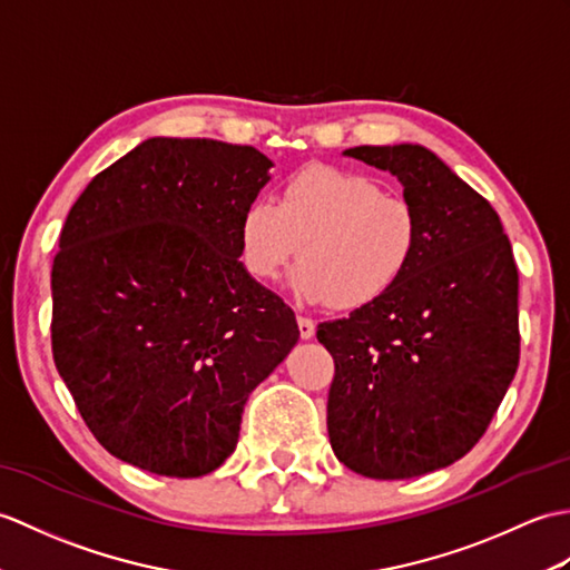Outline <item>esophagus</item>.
Returning <instances> with one entry per match:
<instances>
[{
    "label": "esophagus",
    "mask_w": 570,
    "mask_h": 570,
    "mask_svg": "<svg viewBox=\"0 0 570 570\" xmlns=\"http://www.w3.org/2000/svg\"><path fill=\"white\" fill-rule=\"evenodd\" d=\"M298 333L303 340H311L315 335V323L311 321V317L298 315Z\"/></svg>",
    "instance_id": "esophagus-1"
}]
</instances>
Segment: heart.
<instances>
[{
    "label": "heart",
    "mask_w": 570,
    "mask_h": 570,
    "mask_svg": "<svg viewBox=\"0 0 570 570\" xmlns=\"http://www.w3.org/2000/svg\"><path fill=\"white\" fill-rule=\"evenodd\" d=\"M417 245L420 216L405 196L360 171L323 165L291 177L279 206L255 198L240 218V255L249 276L274 282L301 253L288 286L311 306H372L403 279Z\"/></svg>",
    "instance_id": "1"
}]
</instances>
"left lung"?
I'll return each mask as SVG.
<instances>
[{
    "mask_svg": "<svg viewBox=\"0 0 570 570\" xmlns=\"http://www.w3.org/2000/svg\"><path fill=\"white\" fill-rule=\"evenodd\" d=\"M342 155L401 181L420 245L386 296L317 325L335 360L330 444L366 479H415L471 452L505 399L520 362L518 267L495 208L432 150Z\"/></svg>",
    "mask_w": 570,
    "mask_h": 570,
    "instance_id": "1",
    "label": "left lung"
}]
</instances>
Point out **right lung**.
Instances as JSON below:
<instances>
[{"label":"right lung","mask_w":570,"mask_h":570,"mask_svg":"<svg viewBox=\"0 0 570 570\" xmlns=\"http://www.w3.org/2000/svg\"><path fill=\"white\" fill-rule=\"evenodd\" d=\"M274 163L249 145L148 138L89 181L52 262V360L106 452L171 479L228 459L243 410L298 342L240 262Z\"/></svg>","instance_id":"1"}]
</instances>
